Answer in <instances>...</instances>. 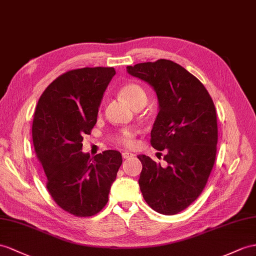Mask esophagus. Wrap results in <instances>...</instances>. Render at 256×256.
Masks as SVG:
<instances>
[{
	"label": "esophagus",
	"mask_w": 256,
	"mask_h": 256,
	"mask_svg": "<svg viewBox=\"0 0 256 256\" xmlns=\"http://www.w3.org/2000/svg\"><path fill=\"white\" fill-rule=\"evenodd\" d=\"M122 155V158H124V160H127V158H134V154L130 153V152H124Z\"/></svg>",
	"instance_id": "1"
}]
</instances>
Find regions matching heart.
<instances>
[{
  "instance_id": "b5f03b06",
  "label": "heart",
  "mask_w": 256,
  "mask_h": 256,
  "mask_svg": "<svg viewBox=\"0 0 256 256\" xmlns=\"http://www.w3.org/2000/svg\"><path fill=\"white\" fill-rule=\"evenodd\" d=\"M120 96L134 110H140L148 103V93L143 86L136 82H128L120 86ZM136 132L132 128H124L113 136V140L118 144L132 146L134 142Z\"/></svg>"
}]
</instances>
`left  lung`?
Listing matches in <instances>:
<instances>
[{
  "label": "left lung",
  "mask_w": 256,
  "mask_h": 256,
  "mask_svg": "<svg viewBox=\"0 0 256 256\" xmlns=\"http://www.w3.org/2000/svg\"><path fill=\"white\" fill-rule=\"evenodd\" d=\"M127 72L156 92L160 110L151 144L166 152L165 166L139 155L140 190L155 212L175 215L196 200L213 170L218 140L214 102L200 80L170 60L127 66Z\"/></svg>",
  "instance_id": "1"
}]
</instances>
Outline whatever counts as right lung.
I'll use <instances>...</instances> for the list:
<instances>
[{
	"label": "right lung",
	"mask_w": 256,
	"mask_h": 256,
	"mask_svg": "<svg viewBox=\"0 0 256 256\" xmlns=\"http://www.w3.org/2000/svg\"><path fill=\"white\" fill-rule=\"evenodd\" d=\"M115 74L113 67L66 72L48 86L36 108L32 141L48 178L46 189L62 210L77 217L96 215L106 205L122 163L114 150L94 158L81 152Z\"/></svg>",
	"instance_id": "1"
}]
</instances>
